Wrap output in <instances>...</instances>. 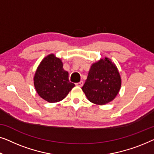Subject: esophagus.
Here are the masks:
<instances>
[{"instance_id": "esophagus-1", "label": "esophagus", "mask_w": 154, "mask_h": 154, "mask_svg": "<svg viewBox=\"0 0 154 154\" xmlns=\"http://www.w3.org/2000/svg\"><path fill=\"white\" fill-rule=\"evenodd\" d=\"M83 84H84L83 81H80L79 82H78V83H76V86H79V87H82V86H83Z\"/></svg>"}]
</instances>
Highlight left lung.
<instances>
[{
	"instance_id": "1",
	"label": "left lung",
	"mask_w": 154,
	"mask_h": 154,
	"mask_svg": "<svg viewBox=\"0 0 154 154\" xmlns=\"http://www.w3.org/2000/svg\"><path fill=\"white\" fill-rule=\"evenodd\" d=\"M121 86V79L116 65L105 57L92 64L82 89L90 102L103 105L115 98Z\"/></svg>"
}]
</instances>
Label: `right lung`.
Instances as JSON below:
<instances>
[{"label":"right lung","instance_id":"add662e5","mask_svg":"<svg viewBox=\"0 0 154 154\" xmlns=\"http://www.w3.org/2000/svg\"><path fill=\"white\" fill-rule=\"evenodd\" d=\"M33 80L39 96L51 103L62 100L75 86L69 81L68 72L63 68L61 60L53 54L43 58Z\"/></svg>","mask_w":154,"mask_h":154}]
</instances>
